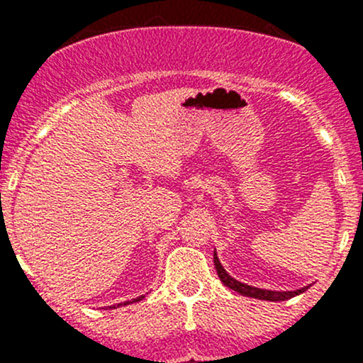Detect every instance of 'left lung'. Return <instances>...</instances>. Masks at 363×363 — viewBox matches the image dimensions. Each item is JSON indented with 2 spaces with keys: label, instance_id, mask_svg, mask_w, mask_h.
Instances as JSON below:
<instances>
[{
  "label": "left lung",
  "instance_id": "1",
  "mask_svg": "<svg viewBox=\"0 0 363 363\" xmlns=\"http://www.w3.org/2000/svg\"><path fill=\"white\" fill-rule=\"evenodd\" d=\"M214 265L216 270H218V276L221 279V283L225 286H228L230 290L237 291V294L244 295V296H251V298H258V300H270V302H281V300H288L291 296L300 295L302 291H306L309 286H303L300 290H294V291H272V290H263V288H256V286H250V284H244L240 281L233 279L225 269H223L221 262H219L218 255L214 251Z\"/></svg>",
  "mask_w": 363,
  "mask_h": 363
}]
</instances>
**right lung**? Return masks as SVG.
Masks as SVG:
<instances>
[{
	"mask_svg": "<svg viewBox=\"0 0 363 363\" xmlns=\"http://www.w3.org/2000/svg\"><path fill=\"white\" fill-rule=\"evenodd\" d=\"M144 298V295H140V296H137V298H133V300H128V302H123V303H117V306H112L111 309H116V307H121V306H128V303H133V302H138V300H142Z\"/></svg>",
	"mask_w": 363,
	"mask_h": 363,
	"instance_id": "add662e5",
	"label": "right lung"
}]
</instances>
